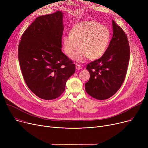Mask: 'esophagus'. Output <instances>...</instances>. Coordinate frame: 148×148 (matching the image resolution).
Masks as SVG:
<instances>
[{"label": "esophagus", "mask_w": 148, "mask_h": 148, "mask_svg": "<svg viewBox=\"0 0 148 148\" xmlns=\"http://www.w3.org/2000/svg\"><path fill=\"white\" fill-rule=\"evenodd\" d=\"M75 68H76L77 69H79V70H80V69H81L82 68V66H81L80 65H78V64H76Z\"/></svg>", "instance_id": "esophagus-1"}]
</instances>
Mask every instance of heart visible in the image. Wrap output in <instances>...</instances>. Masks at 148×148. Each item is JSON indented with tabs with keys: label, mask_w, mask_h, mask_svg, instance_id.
<instances>
[{
	"label": "heart",
	"mask_w": 148,
	"mask_h": 148,
	"mask_svg": "<svg viewBox=\"0 0 148 148\" xmlns=\"http://www.w3.org/2000/svg\"><path fill=\"white\" fill-rule=\"evenodd\" d=\"M111 40V32L107 26L94 20L77 23L70 30L69 35L62 39L64 50L69 56L73 55L79 49L73 59L83 62L88 58L95 60L101 57L106 51Z\"/></svg>",
	"instance_id": "obj_1"
}]
</instances>
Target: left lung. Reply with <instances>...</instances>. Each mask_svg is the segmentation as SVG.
Segmentation results:
<instances>
[{"instance_id": "8db88e82", "label": "left lung", "mask_w": 148, "mask_h": 148, "mask_svg": "<svg viewBox=\"0 0 148 148\" xmlns=\"http://www.w3.org/2000/svg\"><path fill=\"white\" fill-rule=\"evenodd\" d=\"M113 34L103 55L87 64L90 79L85 84L86 92L99 100L110 98L125 80L130 61L127 36L122 29L112 21Z\"/></svg>"}]
</instances>
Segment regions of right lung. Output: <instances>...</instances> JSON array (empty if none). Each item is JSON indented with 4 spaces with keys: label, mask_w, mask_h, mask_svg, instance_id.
Listing matches in <instances>:
<instances>
[{
    "label": "right lung",
    "mask_w": 148,
    "mask_h": 148,
    "mask_svg": "<svg viewBox=\"0 0 148 148\" xmlns=\"http://www.w3.org/2000/svg\"><path fill=\"white\" fill-rule=\"evenodd\" d=\"M61 11L37 17L23 34L18 56L23 79L37 97H60L75 71L72 60L61 51L64 31Z\"/></svg>",
    "instance_id": "right-lung-1"
}]
</instances>
